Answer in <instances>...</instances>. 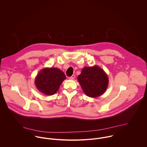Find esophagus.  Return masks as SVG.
<instances>
[{
  "instance_id": "1",
  "label": "esophagus",
  "mask_w": 147,
  "mask_h": 147,
  "mask_svg": "<svg viewBox=\"0 0 147 147\" xmlns=\"http://www.w3.org/2000/svg\"><path fill=\"white\" fill-rule=\"evenodd\" d=\"M75 75H72L71 77H69L68 79H69V80H73V79H75Z\"/></svg>"
}]
</instances>
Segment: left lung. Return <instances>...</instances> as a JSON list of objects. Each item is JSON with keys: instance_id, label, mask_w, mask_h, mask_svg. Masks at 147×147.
Returning <instances> with one entry per match:
<instances>
[{"instance_id": "1", "label": "left lung", "mask_w": 147, "mask_h": 147, "mask_svg": "<svg viewBox=\"0 0 147 147\" xmlns=\"http://www.w3.org/2000/svg\"><path fill=\"white\" fill-rule=\"evenodd\" d=\"M78 80L84 93L92 98L98 97L104 94L109 84L107 75L97 65L84 67Z\"/></svg>"}]
</instances>
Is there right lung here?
Wrapping results in <instances>:
<instances>
[{
  "label": "right lung",
  "mask_w": 147,
  "mask_h": 147,
  "mask_svg": "<svg viewBox=\"0 0 147 147\" xmlns=\"http://www.w3.org/2000/svg\"><path fill=\"white\" fill-rule=\"evenodd\" d=\"M66 79L65 75L57 68H44L36 77L34 84L37 89L46 95H53L57 92Z\"/></svg>",
  "instance_id": "add662e5"
}]
</instances>
